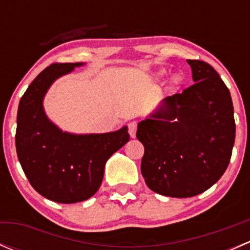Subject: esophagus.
Returning a JSON list of instances; mask_svg holds the SVG:
<instances>
[{
    "mask_svg": "<svg viewBox=\"0 0 250 250\" xmlns=\"http://www.w3.org/2000/svg\"><path fill=\"white\" fill-rule=\"evenodd\" d=\"M137 128H138V123L135 121L130 122L128 125V132H129L130 138H135V133H137Z\"/></svg>",
    "mask_w": 250,
    "mask_h": 250,
    "instance_id": "34e87169",
    "label": "esophagus"
}]
</instances>
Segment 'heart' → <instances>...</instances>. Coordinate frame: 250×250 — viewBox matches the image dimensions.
<instances>
[{
  "instance_id": "obj_1",
  "label": "heart",
  "mask_w": 250,
  "mask_h": 250,
  "mask_svg": "<svg viewBox=\"0 0 250 250\" xmlns=\"http://www.w3.org/2000/svg\"><path fill=\"white\" fill-rule=\"evenodd\" d=\"M166 75V71H160L157 74V78H162L163 76H165ZM179 80H180V78H179V76H174L173 78H172V81L174 83H178L179 82Z\"/></svg>"
}]
</instances>
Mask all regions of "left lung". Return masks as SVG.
Returning a JSON list of instances; mask_svg holds the SVG:
<instances>
[{
    "mask_svg": "<svg viewBox=\"0 0 250 250\" xmlns=\"http://www.w3.org/2000/svg\"><path fill=\"white\" fill-rule=\"evenodd\" d=\"M188 62L195 83L166 98L137 130L146 185L176 198L200 195L223 176L236 135L229 88L208 62Z\"/></svg>",
    "mask_w": 250,
    "mask_h": 250,
    "instance_id": "1",
    "label": "left lung"
}]
</instances>
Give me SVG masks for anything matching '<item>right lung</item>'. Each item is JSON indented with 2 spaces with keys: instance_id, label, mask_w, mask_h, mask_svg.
I'll list each match as a JSON object with an SVG mask.
<instances>
[{
  "instance_id": "add662e5",
  "label": "right lung",
  "mask_w": 250,
  "mask_h": 250,
  "mask_svg": "<svg viewBox=\"0 0 250 250\" xmlns=\"http://www.w3.org/2000/svg\"><path fill=\"white\" fill-rule=\"evenodd\" d=\"M82 62H55L39 75L18 107V160L32 188L58 203H76L92 197L102 185L105 163L129 141L128 128L104 134H71L50 122L43 98L57 78Z\"/></svg>"
}]
</instances>
